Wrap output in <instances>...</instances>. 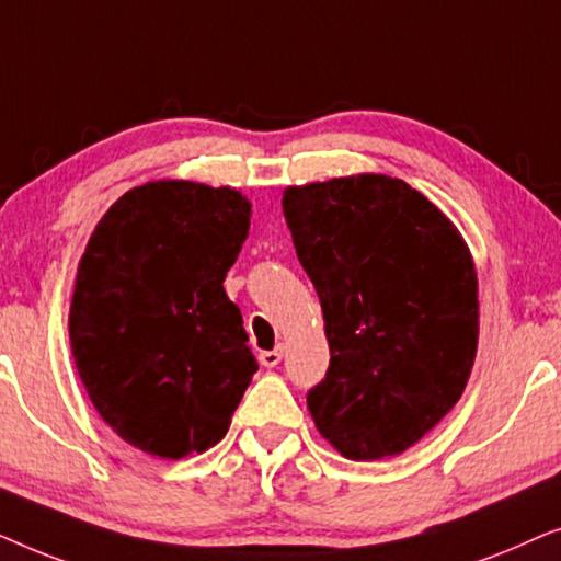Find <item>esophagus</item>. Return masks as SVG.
<instances>
[{"label":"esophagus","instance_id":"esophagus-1","mask_svg":"<svg viewBox=\"0 0 561 561\" xmlns=\"http://www.w3.org/2000/svg\"><path fill=\"white\" fill-rule=\"evenodd\" d=\"M280 359H283V347L260 352V365H265V367H275L280 363Z\"/></svg>","mask_w":561,"mask_h":561}]
</instances>
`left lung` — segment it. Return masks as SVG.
I'll use <instances>...</instances> for the list:
<instances>
[{"instance_id":"8db88e82","label":"left lung","mask_w":561,"mask_h":561,"mask_svg":"<svg viewBox=\"0 0 561 561\" xmlns=\"http://www.w3.org/2000/svg\"><path fill=\"white\" fill-rule=\"evenodd\" d=\"M317 288L329 370L306 396L355 462L396 457L462 396L478 352V273L462 234L401 179L359 173L283 191Z\"/></svg>"}]
</instances>
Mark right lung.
I'll return each instance as SVG.
<instances>
[{"instance_id":"right-lung-1","label":"right lung","mask_w":561,"mask_h":561,"mask_svg":"<svg viewBox=\"0 0 561 561\" xmlns=\"http://www.w3.org/2000/svg\"><path fill=\"white\" fill-rule=\"evenodd\" d=\"M248 229L240 191L150 181L89 237L68 313L76 370L99 416L148 455L221 442L257 370L221 286Z\"/></svg>"}]
</instances>
